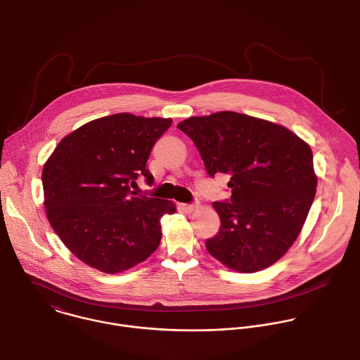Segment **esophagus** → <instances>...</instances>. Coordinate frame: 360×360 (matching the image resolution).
<instances>
[{
    "label": "esophagus",
    "instance_id": "esophagus-1",
    "mask_svg": "<svg viewBox=\"0 0 360 360\" xmlns=\"http://www.w3.org/2000/svg\"><path fill=\"white\" fill-rule=\"evenodd\" d=\"M181 207H182V210H184V212L191 213V212H193L198 206H196V205H193V203H184V205H181Z\"/></svg>",
    "mask_w": 360,
    "mask_h": 360
}]
</instances>
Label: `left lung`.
<instances>
[{"label":"left lung","mask_w":360,"mask_h":360,"mask_svg":"<svg viewBox=\"0 0 360 360\" xmlns=\"http://www.w3.org/2000/svg\"><path fill=\"white\" fill-rule=\"evenodd\" d=\"M198 147L210 176L230 174V200L214 202L221 226L206 240L212 257L237 272L281 259L300 234L317 188L313 153L289 129L237 112L178 124Z\"/></svg>","instance_id":"1"}]
</instances>
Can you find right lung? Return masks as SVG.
<instances>
[{"label": "right lung", "instance_id": "1", "mask_svg": "<svg viewBox=\"0 0 360 360\" xmlns=\"http://www.w3.org/2000/svg\"><path fill=\"white\" fill-rule=\"evenodd\" d=\"M172 119L116 113L65 136L43 167L47 219L84 264L119 274L146 261L160 245L161 217L174 203L130 189L143 175L155 141Z\"/></svg>", "mask_w": 360, "mask_h": 360}]
</instances>
